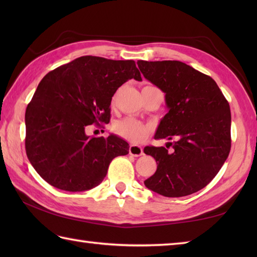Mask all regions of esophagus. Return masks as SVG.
I'll use <instances>...</instances> for the list:
<instances>
[{"instance_id": "obj_1", "label": "esophagus", "mask_w": 257, "mask_h": 257, "mask_svg": "<svg viewBox=\"0 0 257 257\" xmlns=\"http://www.w3.org/2000/svg\"><path fill=\"white\" fill-rule=\"evenodd\" d=\"M129 154L134 157H140L144 155V150L140 146L137 145H132L129 147Z\"/></svg>"}]
</instances>
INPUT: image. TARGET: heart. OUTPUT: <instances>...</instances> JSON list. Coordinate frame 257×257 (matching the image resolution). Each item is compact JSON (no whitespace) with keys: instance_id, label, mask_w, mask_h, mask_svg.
<instances>
[{"instance_id":"b5f03b06","label":"heart","mask_w":257,"mask_h":257,"mask_svg":"<svg viewBox=\"0 0 257 257\" xmlns=\"http://www.w3.org/2000/svg\"><path fill=\"white\" fill-rule=\"evenodd\" d=\"M113 133L132 143H141L150 133V127L139 120L127 117L120 119L112 124Z\"/></svg>"}]
</instances>
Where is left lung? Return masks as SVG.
<instances>
[{
	"label": "left lung",
	"mask_w": 257,
	"mask_h": 257,
	"mask_svg": "<svg viewBox=\"0 0 257 257\" xmlns=\"http://www.w3.org/2000/svg\"><path fill=\"white\" fill-rule=\"evenodd\" d=\"M137 64L145 78L166 94L168 112L155 138L173 140L171 154L165 147L145 148L158 165L145 185L168 198L198 192L212 181L230 154V105L210 76L182 62Z\"/></svg>",
	"instance_id": "obj_1"
}]
</instances>
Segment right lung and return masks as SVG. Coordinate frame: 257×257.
I'll use <instances>...</instances> for the list:
<instances>
[{
  "mask_svg": "<svg viewBox=\"0 0 257 257\" xmlns=\"http://www.w3.org/2000/svg\"><path fill=\"white\" fill-rule=\"evenodd\" d=\"M143 80L134 61L81 56L44 76L26 108L25 149L36 172L69 192L90 190L106 177L113 158L128 155L116 135H86L108 123L114 92L129 79Z\"/></svg>",
  "mask_w": 257,
  "mask_h": 257,
  "instance_id": "1",
  "label": "right lung"
}]
</instances>
